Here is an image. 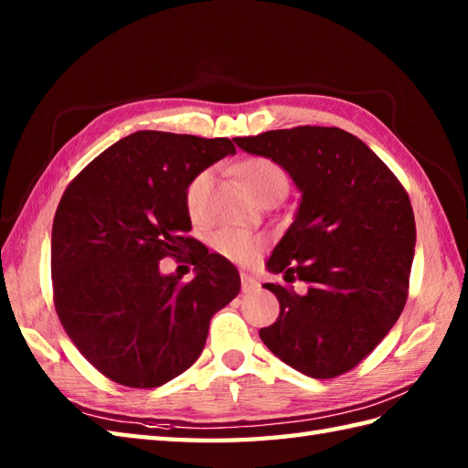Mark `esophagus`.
I'll return each mask as SVG.
<instances>
[{
	"mask_svg": "<svg viewBox=\"0 0 468 468\" xmlns=\"http://www.w3.org/2000/svg\"><path fill=\"white\" fill-rule=\"evenodd\" d=\"M241 287H243V292H251V290H255V287H257V280H255V277H251V275L241 273Z\"/></svg>",
	"mask_w": 468,
	"mask_h": 468,
	"instance_id": "obj_1",
	"label": "esophagus"
}]
</instances>
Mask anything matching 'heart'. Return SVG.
<instances>
[{
  "mask_svg": "<svg viewBox=\"0 0 468 468\" xmlns=\"http://www.w3.org/2000/svg\"><path fill=\"white\" fill-rule=\"evenodd\" d=\"M235 173L257 201L265 197H282L290 186V175L270 156H247L237 163ZM208 183H211V171L203 168L185 186V207L193 218L201 215ZM211 243L218 253L235 263H253L265 247L260 235L237 231V229H218Z\"/></svg>",
  "mask_w": 468,
  "mask_h": 468,
  "instance_id": "heart-1",
  "label": "heart"
}]
</instances>
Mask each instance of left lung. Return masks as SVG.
Instances as JSON below:
<instances>
[{
    "mask_svg": "<svg viewBox=\"0 0 468 468\" xmlns=\"http://www.w3.org/2000/svg\"><path fill=\"white\" fill-rule=\"evenodd\" d=\"M235 143L280 163L303 193L267 270L307 282L308 293L265 283L280 300V317L260 330L263 344L317 380L350 372L409 300L416 243L409 193L380 156L342 128L295 126Z\"/></svg>",
    "mask_w": 468,
    "mask_h": 468,
    "instance_id": "obj_1",
    "label": "left lung"
}]
</instances>
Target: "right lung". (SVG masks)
Returning a JSON list of instances; mask_svg holds the SVG:
<instances>
[{
    "mask_svg": "<svg viewBox=\"0 0 468 468\" xmlns=\"http://www.w3.org/2000/svg\"><path fill=\"white\" fill-rule=\"evenodd\" d=\"M235 153L229 138L141 131L78 173L52 227V292L69 340L98 372L156 388L191 367L208 322L237 297L239 273L198 247L185 207L191 176ZM193 250L196 277L165 278L157 261Z\"/></svg>",
    "mask_w": 468,
    "mask_h": 468,
    "instance_id": "1",
    "label": "right lung"
}]
</instances>
